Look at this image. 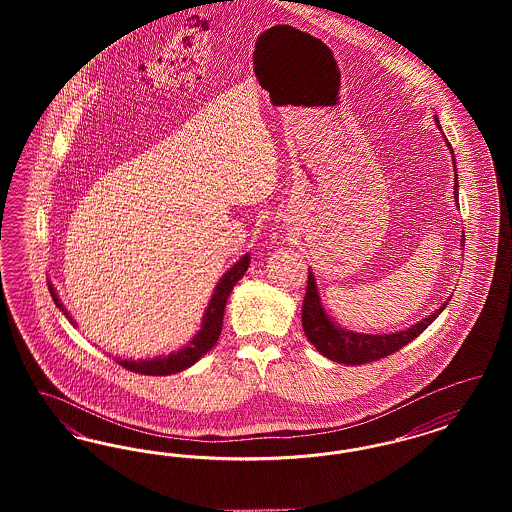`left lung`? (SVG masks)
Returning <instances> with one entry per match:
<instances>
[{"mask_svg": "<svg viewBox=\"0 0 512 512\" xmlns=\"http://www.w3.org/2000/svg\"><path fill=\"white\" fill-rule=\"evenodd\" d=\"M436 124L439 126L438 117ZM441 128V126H439ZM451 149V144H447ZM453 153V149H451ZM455 161V159H453ZM457 171V169H455ZM457 174H455V199H457ZM447 307H439L436 313L430 317L420 320L411 328L395 334H380V336H368V334H355L338 328L332 318L328 317L320 305V297L317 293V284L313 278V272L309 270V280H307V293L303 299V309H301V322L307 340L311 341L317 347L318 353H322L326 359L340 363V365H365L378 359H384L391 353L399 351L407 343L420 336L434 320L439 313Z\"/></svg>", "mask_w": 512, "mask_h": 512, "instance_id": "1", "label": "left lung"}]
</instances>
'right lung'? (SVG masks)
<instances>
[{
  "instance_id": "obj_1",
  "label": "right lung",
  "mask_w": 512,
  "mask_h": 512,
  "mask_svg": "<svg viewBox=\"0 0 512 512\" xmlns=\"http://www.w3.org/2000/svg\"><path fill=\"white\" fill-rule=\"evenodd\" d=\"M249 267V255H244L234 267L230 268L222 278H220L215 293L209 301V307L205 311L201 330L195 334L194 340L190 341L186 347H182L180 351L171 353L167 357H159V359H151V361H119V365L124 366L130 372L136 374H146V376H167L180 372L188 366L194 365L195 361H199L203 355H207L215 343L219 341L220 330H222V318H224V307L228 301V295L234 290L236 282L245 274V270ZM49 293L55 301V305L69 317L67 309H63V303L59 301L57 293L53 290V286L48 284ZM71 318V317H69Z\"/></svg>"
}]
</instances>
